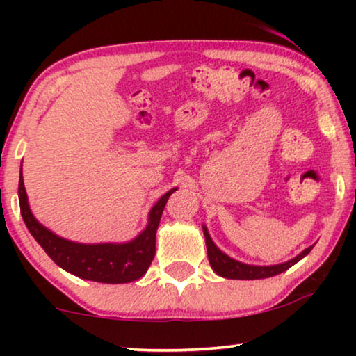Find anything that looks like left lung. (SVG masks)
Masks as SVG:
<instances>
[{"instance_id":"8db88e82","label":"left lung","mask_w":356,"mask_h":356,"mask_svg":"<svg viewBox=\"0 0 356 356\" xmlns=\"http://www.w3.org/2000/svg\"><path fill=\"white\" fill-rule=\"evenodd\" d=\"M204 236H206V246H207V256L209 262H211V267L216 274L220 277H225V279H236V280H256V279H267V277H274L277 274H282L286 269H290L291 266L296 264L300 259L308 254V252L313 250V246L306 248V250L298 254L293 259L284 262V264H275V266H250L243 264L240 261H235L233 257L227 256L225 252H222L216 246V243L212 241L211 235H209L207 228L202 227Z\"/></svg>"}]
</instances>
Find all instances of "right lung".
<instances>
[{
  "instance_id": "right-lung-1",
  "label": "right lung",
  "mask_w": 356,
  "mask_h": 356,
  "mask_svg": "<svg viewBox=\"0 0 356 356\" xmlns=\"http://www.w3.org/2000/svg\"><path fill=\"white\" fill-rule=\"evenodd\" d=\"M177 188L170 189L150 209L149 223L134 240L128 243H99V245H82L55 235L37 222L29 207L27 193L24 188L22 165L19 177V204L24 222L53 262L72 275L102 284H128L138 280L147 272L155 256V233L165 204Z\"/></svg>"
}]
</instances>
